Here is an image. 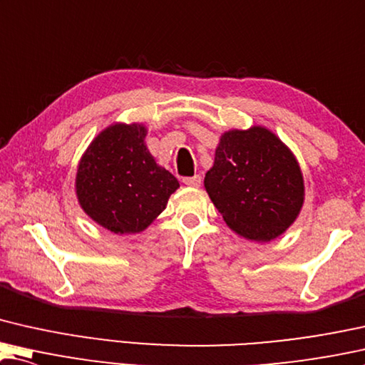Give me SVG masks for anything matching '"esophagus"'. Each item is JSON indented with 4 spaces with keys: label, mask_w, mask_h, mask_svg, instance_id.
I'll use <instances>...</instances> for the list:
<instances>
[{
    "label": "esophagus",
    "mask_w": 365,
    "mask_h": 365,
    "mask_svg": "<svg viewBox=\"0 0 365 365\" xmlns=\"http://www.w3.org/2000/svg\"><path fill=\"white\" fill-rule=\"evenodd\" d=\"M182 182L189 187H199L200 186V176H199V174H195V176H191V178H184Z\"/></svg>",
    "instance_id": "obj_1"
}]
</instances>
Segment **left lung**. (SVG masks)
<instances>
[{"mask_svg":"<svg viewBox=\"0 0 365 365\" xmlns=\"http://www.w3.org/2000/svg\"><path fill=\"white\" fill-rule=\"evenodd\" d=\"M204 186L225 224L250 242L284 234L304 202L297 158L265 126L222 133Z\"/></svg>","mask_w":365,"mask_h":365,"instance_id":"1","label":"left lung"}]
</instances>
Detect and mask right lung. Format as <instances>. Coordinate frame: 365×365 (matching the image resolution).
Listing matches in <instances>:
<instances>
[{
	"label": "right lung",
	"instance_id": "add662e5",
	"mask_svg": "<svg viewBox=\"0 0 365 365\" xmlns=\"http://www.w3.org/2000/svg\"><path fill=\"white\" fill-rule=\"evenodd\" d=\"M146 133L141 123L110 125L95 136L78 163V204L113 234L143 232L179 187L178 179L146 148Z\"/></svg>",
	"mask_w": 365,
	"mask_h": 365
}]
</instances>
